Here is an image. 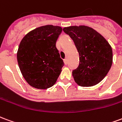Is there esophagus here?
<instances>
[{
    "label": "esophagus",
    "instance_id": "34e87169",
    "mask_svg": "<svg viewBox=\"0 0 122 122\" xmlns=\"http://www.w3.org/2000/svg\"><path fill=\"white\" fill-rule=\"evenodd\" d=\"M64 62L65 64L67 65V58H65L64 60Z\"/></svg>",
    "mask_w": 122,
    "mask_h": 122
}]
</instances>
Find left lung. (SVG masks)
<instances>
[{"instance_id": "8db88e82", "label": "left lung", "mask_w": 122, "mask_h": 122, "mask_svg": "<svg viewBox=\"0 0 122 122\" xmlns=\"http://www.w3.org/2000/svg\"><path fill=\"white\" fill-rule=\"evenodd\" d=\"M63 30L73 40L79 54V66L72 72L75 82L84 87L98 84L112 64L110 44L103 36L87 26H71Z\"/></svg>"}]
</instances>
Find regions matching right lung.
<instances>
[{"label": "right lung", "mask_w": 122, "mask_h": 122, "mask_svg": "<svg viewBox=\"0 0 122 122\" xmlns=\"http://www.w3.org/2000/svg\"><path fill=\"white\" fill-rule=\"evenodd\" d=\"M62 31L58 26H42L29 32L21 41L17 59L21 73L31 86L47 89L56 83L64 65L56 47Z\"/></svg>", "instance_id": "obj_1"}]
</instances>
